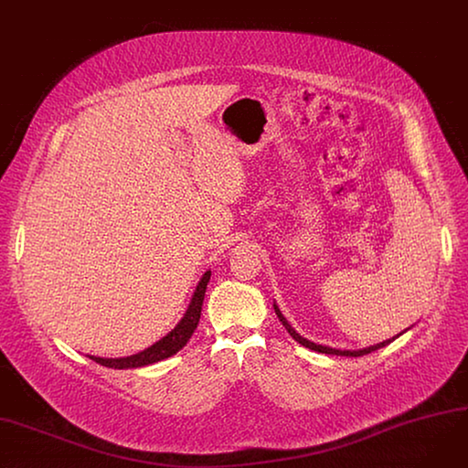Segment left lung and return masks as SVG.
Instances as JSON below:
<instances>
[{
    "mask_svg": "<svg viewBox=\"0 0 468 468\" xmlns=\"http://www.w3.org/2000/svg\"><path fill=\"white\" fill-rule=\"evenodd\" d=\"M274 312H276V315H278V319L282 321V324L285 326V330L291 334V337L294 339V342H299L301 346H304V347H308V349H312V351H317V353H324V355H339V356H364V355H369V353H373V351H377V349H380V347H387L388 344H392L394 339L398 337V335H401V334H398V335H394V337H390V339H387V342H382V344H377V346H371V347H366V349H358V351H339V349H332V347H326V346H317V344H314V342H310V339H306V337H303L299 332H296L289 323H287V319L282 315V312L278 310V306L274 304Z\"/></svg>",
    "mask_w": 468,
    "mask_h": 468,
    "instance_id": "left-lung-1",
    "label": "left lung"
}]
</instances>
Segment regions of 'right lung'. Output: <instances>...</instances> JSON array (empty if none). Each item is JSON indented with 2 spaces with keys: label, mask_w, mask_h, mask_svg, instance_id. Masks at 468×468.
Instances as JSON below:
<instances>
[{
  "label": "right lung",
  "mask_w": 468,
  "mask_h": 468,
  "mask_svg": "<svg viewBox=\"0 0 468 468\" xmlns=\"http://www.w3.org/2000/svg\"><path fill=\"white\" fill-rule=\"evenodd\" d=\"M208 280H210V271H207L199 278V282L196 285V291L192 294V301H190L183 319L177 323V326L172 332H167L162 339H158L156 344H153L145 351H142L138 355H133V356H124V358H101V356H90V358L95 360L101 366H106V367L129 369V367H144V366H149V364L160 362L164 358L174 356L176 353H179L186 346V342L192 337L194 330L197 328V323H199V317H201V306H203V299H205V289H207Z\"/></svg>",
  "instance_id": "right-lung-1"
}]
</instances>
